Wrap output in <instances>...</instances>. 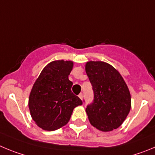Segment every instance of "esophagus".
<instances>
[{"mask_svg": "<svg viewBox=\"0 0 155 155\" xmlns=\"http://www.w3.org/2000/svg\"><path fill=\"white\" fill-rule=\"evenodd\" d=\"M79 97L81 99V100H83V93H79Z\"/></svg>", "mask_w": 155, "mask_h": 155, "instance_id": "esophagus-1", "label": "esophagus"}]
</instances>
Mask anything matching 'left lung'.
<instances>
[{"label": "left lung", "mask_w": 155, "mask_h": 155, "mask_svg": "<svg viewBox=\"0 0 155 155\" xmlns=\"http://www.w3.org/2000/svg\"><path fill=\"white\" fill-rule=\"evenodd\" d=\"M85 69L94 93L93 102L86 109L90 124L104 132L117 129L131 107V97L124 79L105 62L90 61Z\"/></svg>", "instance_id": "obj_1"}]
</instances>
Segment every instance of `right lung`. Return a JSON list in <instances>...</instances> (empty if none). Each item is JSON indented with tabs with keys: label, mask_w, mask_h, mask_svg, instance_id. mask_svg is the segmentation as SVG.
Wrapping results in <instances>:
<instances>
[{
	"label": "right lung",
	"mask_w": 155,
	"mask_h": 155,
	"mask_svg": "<svg viewBox=\"0 0 155 155\" xmlns=\"http://www.w3.org/2000/svg\"><path fill=\"white\" fill-rule=\"evenodd\" d=\"M72 61L55 60L42 69L31 90L28 107L31 118L45 130H55L65 126L73 109L83 104L72 93L69 79Z\"/></svg>",
	"instance_id": "obj_1"
}]
</instances>
